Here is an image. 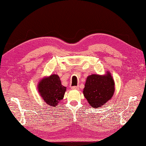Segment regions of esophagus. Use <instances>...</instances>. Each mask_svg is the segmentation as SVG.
<instances>
[{
	"label": "esophagus",
	"mask_w": 146,
	"mask_h": 146,
	"mask_svg": "<svg viewBox=\"0 0 146 146\" xmlns=\"http://www.w3.org/2000/svg\"><path fill=\"white\" fill-rule=\"evenodd\" d=\"M72 89L73 90H78L79 89V86H72L71 87Z\"/></svg>",
	"instance_id": "34e87169"
}]
</instances>
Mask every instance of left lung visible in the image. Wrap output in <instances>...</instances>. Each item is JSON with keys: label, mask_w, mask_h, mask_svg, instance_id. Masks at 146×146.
Segmentation results:
<instances>
[{"label": "left lung", "mask_w": 146, "mask_h": 146, "mask_svg": "<svg viewBox=\"0 0 146 146\" xmlns=\"http://www.w3.org/2000/svg\"><path fill=\"white\" fill-rule=\"evenodd\" d=\"M115 90V82L107 72L103 76L95 74L88 76L83 93L89 104L98 108L111 98Z\"/></svg>", "instance_id": "1"}]
</instances>
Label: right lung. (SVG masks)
Instances as JSON below:
<instances>
[{"mask_svg": "<svg viewBox=\"0 0 146 146\" xmlns=\"http://www.w3.org/2000/svg\"><path fill=\"white\" fill-rule=\"evenodd\" d=\"M38 90L43 100L48 105L55 107L63 99L66 87L61 85L57 74L42 79L38 84Z\"/></svg>", "mask_w": 146, "mask_h": 146, "instance_id": "obj_1", "label": "right lung"}]
</instances>
